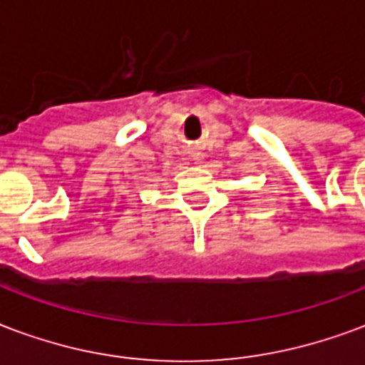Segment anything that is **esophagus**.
I'll use <instances>...</instances> for the list:
<instances>
[{
    "instance_id": "esophagus-1",
    "label": "esophagus",
    "mask_w": 365,
    "mask_h": 365,
    "mask_svg": "<svg viewBox=\"0 0 365 365\" xmlns=\"http://www.w3.org/2000/svg\"><path fill=\"white\" fill-rule=\"evenodd\" d=\"M191 158H193V160H201V155L197 151H191Z\"/></svg>"
}]
</instances>
